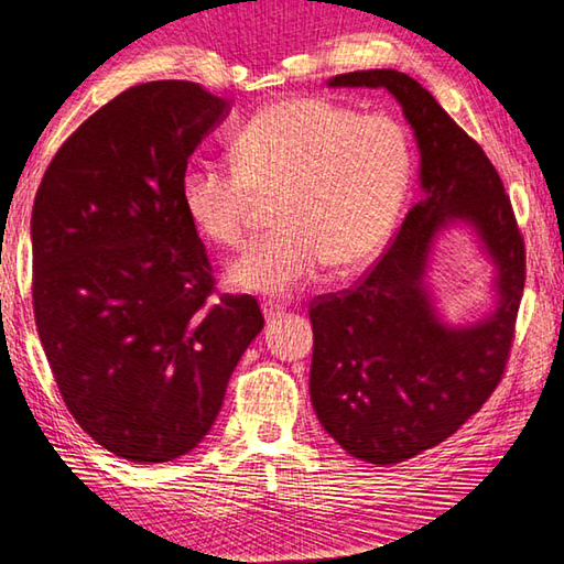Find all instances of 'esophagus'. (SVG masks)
Masks as SVG:
<instances>
[{"label":"esophagus","instance_id":"1","mask_svg":"<svg viewBox=\"0 0 564 564\" xmlns=\"http://www.w3.org/2000/svg\"><path fill=\"white\" fill-rule=\"evenodd\" d=\"M262 312H264V319L270 322V319H276L284 312V307H280V304H264L262 307Z\"/></svg>","mask_w":564,"mask_h":564}]
</instances>
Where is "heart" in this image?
<instances>
[{
  "instance_id": "b5f03b06",
  "label": "heart",
  "mask_w": 564,
  "mask_h": 564,
  "mask_svg": "<svg viewBox=\"0 0 564 564\" xmlns=\"http://www.w3.org/2000/svg\"><path fill=\"white\" fill-rule=\"evenodd\" d=\"M235 164L192 160L180 202L209 242L239 247L260 197L276 199V229L229 267L235 290L288 297L329 264L349 272L380 254L412 184V144L387 115L319 97L262 107L232 137Z\"/></svg>"
}]
</instances>
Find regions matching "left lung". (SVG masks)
I'll list each match as a JSON object with an SVG mask.
<instances>
[{
    "mask_svg": "<svg viewBox=\"0 0 564 564\" xmlns=\"http://www.w3.org/2000/svg\"><path fill=\"white\" fill-rule=\"evenodd\" d=\"M329 87L387 89L420 150L422 197L362 282L312 302L310 394L349 455L404 463L463 427L495 392L524 288V245L502 180L417 79L397 69L337 74ZM465 226L494 267V310L469 326L441 317L429 284L436 239Z\"/></svg>",
    "mask_w": 564,
    "mask_h": 564,
    "instance_id": "left-lung-1",
    "label": "left lung"
}]
</instances>
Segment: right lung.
I'll return each instance as SVG.
<instances>
[{
	"label": "right lung",
	"mask_w": 564,
	"mask_h": 564,
	"mask_svg": "<svg viewBox=\"0 0 564 564\" xmlns=\"http://www.w3.org/2000/svg\"><path fill=\"white\" fill-rule=\"evenodd\" d=\"M229 101L195 82L129 87L54 154L32 209V297L62 400L129 463H172L215 424L264 317L215 290L180 202L187 160Z\"/></svg>",
	"instance_id": "add662e5"
}]
</instances>
